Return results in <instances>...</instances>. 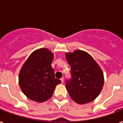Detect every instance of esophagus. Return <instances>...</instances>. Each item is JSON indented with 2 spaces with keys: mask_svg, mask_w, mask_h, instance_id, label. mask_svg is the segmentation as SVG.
Instances as JSON below:
<instances>
[{
  "mask_svg": "<svg viewBox=\"0 0 123 123\" xmlns=\"http://www.w3.org/2000/svg\"><path fill=\"white\" fill-rule=\"evenodd\" d=\"M61 82L63 84L64 83V77H62L61 79Z\"/></svg>",
  "mask_w": 123,
  "mask_h": 123,
  "instance_id": "1",
  "label": "esophagus"
}]
</instances>
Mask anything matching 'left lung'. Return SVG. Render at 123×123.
<instances>
[{
  "instance_id": "8db88e82",
  "label": "left lung",
  "mask_w": 123,
  "mask_h": 123,
  "mask_svg": "<svg viewBox=\"0 0 123 123\" xmlns=\"http://www.w3.org/2000/svg\"><path fill=\"white\" fill-rule=\"evenodd\" d=\"M66 59L71 67V76L66 81V87L71 99L79 104L92 101L104 84L101 68L89 54L82 50L67 53Z\"/></svg>"
}]
</instances>
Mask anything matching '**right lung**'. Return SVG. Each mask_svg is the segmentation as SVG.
Instances as JSON below:
<instances>
[{
    "instance_id": "right-lung-1",
    "label": "right lung",
    "mask_w": 123,
    "mask_h": 123,
    "mask_svg": "<svg viewBox=\"0 0 123 123\" xmlns=\"http://www.w3.org/2000/svg\"><path fill=\"white\" fill-rule=\"evenodd\" d=\"M54 54L46 48L32 53L20 70L19 85L24 94L37 102L50 99L61 81L54 77L51 64Z\"/></svg>"
}]
</instances>
